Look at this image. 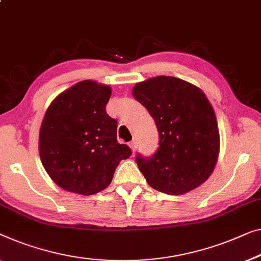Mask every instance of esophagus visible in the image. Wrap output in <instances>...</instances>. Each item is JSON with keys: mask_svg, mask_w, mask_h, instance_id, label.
<instances>
[{"mask_svg": "<svg viewBox=\"0 0 261 261\" xmlns=\"http://www.w3.org/2000/svg\"><path fill=\"white\" fill-rule=\"evenodd\" d=\"M129 147H130V149H132V153H135V150H137V148H138V143H137V141H135V140H133V141L132 142H129Z\"/></svg>", "mask_w": 261, "mask_h": 261, "instance_id": "34e87169", "label": "esophagus"}]
</instances>
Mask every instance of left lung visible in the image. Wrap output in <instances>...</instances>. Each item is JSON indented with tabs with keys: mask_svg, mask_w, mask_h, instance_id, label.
I'll return each instance as SVG.
<instances>
[{
	"mask_svg": "<svg viewBox=\"0 0 261 261\" xmlns=\"http://www.w3.org/2000/svg\"><path fill=\"white\" fill-rule=\"evenodd\" d=\"M155 121L160 146L152 158H137L150 187L181 195L199 187L214 171L220 135L212 105L199 87L173 76H155L132 89Z\"/></svg>",
	"mask_w": 261,
	"mask_h": 261,
	"instance_id": "obj_1",
	"label": "left lung"
}]
</instances>
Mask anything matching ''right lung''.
I'll list each match as a JSON object with an SVG mask.
<instances>
[{"label":"right lung","instance_id":"obj_1","mask_svg":"<svg viewBox=\"0 0 261 261\" xmlns=\"http://www.w3.org/2000/svg\"><path fill=\"white\" fill-rule=\"evenodd\" d=\"M111 95L109 86L85 80L49 105L40 128V158L62 190L99 193L112 182L120 161L132 155L116 140L118 122L106 112Z\"/></svg>","mask_w":261,"mask_h":261}]
</instances>
